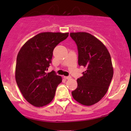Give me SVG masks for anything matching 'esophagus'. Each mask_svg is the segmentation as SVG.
<instances>
[{"instance_id": "obj_1", "label": "esophagus", "mask_w": 131, "mask_h": 131, "mask_svg": "<svg viewBox=\"0 0 131 131\" xmlns=\"http://www.w3.org/2000/svg\"><path fill=\"white\" fill-rule=\"evenodd\" d=\"M71 76H64V79H67V80H69V79H71Z\"/></svg>"}]
</instances>
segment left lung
<instances>
[{"instance_id": "left-lung-1", "label": "left lung", "mask_w": 131, "mask_h": 131, "mask_svg": "<svg viewBox=\"0 0 131 131\" xmlns=\"http://www.w3.org/2000/svg\"><path fill=\"white\" fill-rule=\"evenodd\" d=\"M78 49V63L85 67L83 76L77 79L78 86L72 91L75 100L91 106L100 101L108 89L113 75L111 56L105 45L86 32L70 33Z\"/></svg>"}]
</instances>
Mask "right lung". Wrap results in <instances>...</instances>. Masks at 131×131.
<instances>
[{"label":"right lung","mask_w":131,"mask_h":131,"mask_svg":"<svg viewBox=\"0 0 131 131\" xmlns=\"http://www.w3.org/2000/svg\"><path fill=\"white\" fill-rule=\"evenodd\" d=\"M68 36V33H40L28 40L18 52L16 81L25 100L34 106H45L54 97L62 78L54 71H46L51 63L54 49Z\"/></svg>","instance_id":"obj_1"}]
</instances>
